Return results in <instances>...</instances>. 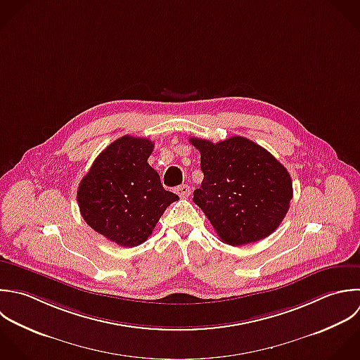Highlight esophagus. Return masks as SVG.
<instances>
[{
    "instance_id": "obj_1",
    "label": "esophagus",
    "mask_w": 360,
    "mask_h": 360,
    "mask_svg": "<svg viewBox=\"0 0 360 360\" xmlns=\"http://www.w3.org/2000/svg\"><path fill=\"white\" fill-rule=\"evenodd\" d=\"M175 193L179 196V198H188L191 195V186L188 185H181L178 188H175Z\"/></svg>"
}]
</instances>
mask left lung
Wrapping results in <instances>:
<instances>
[{"label":"left lung","mask_w":360,"mask_h":360,"mask_svg":"<svg viewBox=\"0 0 360 360\" xmlns=\"http://www.w3.org/2000/svg\"><path fill=\"white\" fill-rule=\"evenodd\" d=\"M189 141L200 151L205 175L193 202L220 240L238 247L272 234L293 198L288 169L264 147L241 136L219 143L198 137Z\"/></svg>","instance_id":"8db88e82"}]
</instances>
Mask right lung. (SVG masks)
Returning <instances> with one entry per match:
<instances>
[{
	"instance_id": "1",
	"label": "right lung",
	"mask_w": 360,
	"mask_h": 360,
	"mask_svg": "<svg viewBox=\"0 0 360 360\" xmlns=\"http://www.w3.org/2000/svg\"><path fill=\"white\" fill-rule=\"evenodd\" d=\"M154 144L123 136L94 161L77 192L86 224L122 247H137L153 233L165 209L179 198L162 188L147 162Z\"/></svg>"
}]
</instances>
